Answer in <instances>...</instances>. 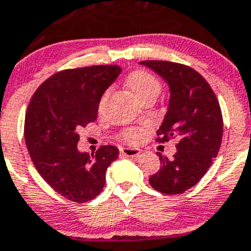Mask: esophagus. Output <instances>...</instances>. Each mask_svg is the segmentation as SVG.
Instances as JSON below:
<instances>
[{"instance_id":"esophagus-1","label":"esophagus","mask_w":251,"mask_h":251,"mask_svg":"<svg viewBox=\"0 0 251 251\" xmlns=\"http://www.w3.org/2000/svg\"><path fill=\"white\" fill-rule=\"evenodd\" d=\"M120 152L127 157H136L141 153V150L136 149V147H126V149H121Z\"/></svg>"}]
</instances>
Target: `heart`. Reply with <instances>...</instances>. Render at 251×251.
<instances>
[{
    "label": "heart",
    "mask_w": 251,
    "mask_h": 251,
    "mask_svg": "<svg viewBox=\"0 0 251 251\" xmlns=\"http://www.w3.org/2000/svg\"><path fill=\"white\" fill-rule=\"evenodd\" d=\"M126 85H127L131 94L139 101L150 97V95H158L161 89L160 81L154 78L151 73L146 72V70H133L132 73H130L127 78H126ZM104 101L105 97L100 101V106H102ZM141 137L142 131L139 130V128H131V130L125 131V133H124V139L127 142H131V144L139 142Z\"/></svg>",
    "instance_id": "obj_1"
}]
</instances>
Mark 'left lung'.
Masks as SVG:
<instances>
[{"instance_id":"obj_1","label":"left lung","mask_w":251,"mask_h":251,"mask_svg":"<svg viewBox=\"0 0 251 251\" xmlns=\"http://www.w3.org/2000/svg\"><path fill=\"white\" fill-rule=\"evenodd\" d=\"M140 64L153 70L170 88L157 141L178 140L172 160L157 152L161 168L150 177V184L161 193H183L201 181L218 156L223 137L221 106L207 80L192 68L166 60Z\"/></svg>"}]
</instances>
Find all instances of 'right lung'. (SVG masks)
Wrapping results in <instances>:
<instances>
[{
    "instance_id": "1",
    "label": "right lung",
    "mask_w": 251,
    "mask_h": 251,
    "mask_svg": "<svg viewBox=\"0 0 251 251\" xmlns=\"http://www.w3.org/2000/svg\"><path fill=\"white\" fill-rule=\"evenodd\" d=\"M118 65H93L57 73L34 93L25 120V140L42 178L73 202L99 196L107 167L119 156L115 146L95 154L80 152L79 130L97 120L105 90L120 75Z\"/></svg>"
}]
</instances>
